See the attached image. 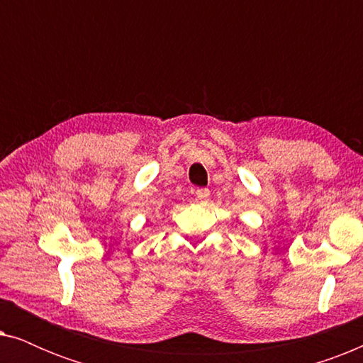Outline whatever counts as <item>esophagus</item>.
I'll return each mask as SVG.
<instances>
[{
    "instance_id": "esophagus-1",
    "label": "esophagus",
    "mask_w": 363,
    "mask_h": 363,
    "mask_svg": "<svg viewBox=\"0 0 363 363\" xmlns=\"http://www.w3.org/2000/svg\"><path fill=\"white\" fill-rule=\"evenodd\" d=\"M196 198H198V201L206 203L208 200H210V190H208V188H198Z\"/></svg>"
}]
</instances>
